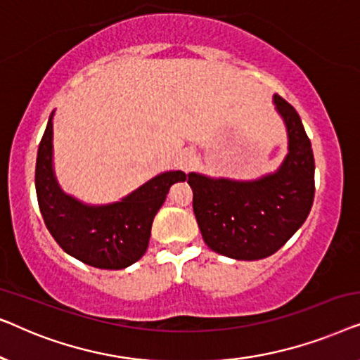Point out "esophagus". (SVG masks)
Instances as JSON below:
<instances>
[{
	"label": "esophagus",
	"mask_w": 360,
	"mask_h": 360,
	"mask_svg": "<svg viewBox=\"0 0 360 360\" xmlns=\"http://www.w3.org/2000/svg\"><path fill=\"white\" fill-rule=\"evenodd\" d=\"M193 162H195V157L190 154V152H184V154L180 155V167L184 170H190L191 167H193Z\"/></svg>",
	"instance_id": "obj_1"
}]
</instances>
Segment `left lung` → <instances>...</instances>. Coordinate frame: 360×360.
<instances>
[{
    "instance_id": "obj_1",
    "label": "left lung",
    "mask_w": 360,
    "mask_h": 360,
    "mask_svg": "<svg viewBox=\"0 0 360 360\" xmlns=\"http://www.w3.org/2000/svg\"><path fill=\"white\" fill-rule=\"evenodd\" d=\"M288 132V154L272 175L255 181L190 174L193 211L206 245L238 260L277 252L308 218L314 200V157L297 110L274 96Z\"/></svg>"
}]
</instances>
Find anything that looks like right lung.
Segmentation results:
<instances>
[{"label": "right lung", "mask_w": 360, "mask_h": 360, "mask_svg": "<svg viewBox=\"0 0 360 360\" xmlns=\"http://www.w3.org/2000/svg\"><path fill=\"white\" fill-rule=\"evenodd\" d=\"M185 180L184 172H165L115 205L86 206L63 193L53 176L52 116L39 144L36 193L44 223L67 254L96 269L120 270L137 262L170 186Z\"/></svg>", "instance_id": "add662e5"}]
</instances>
